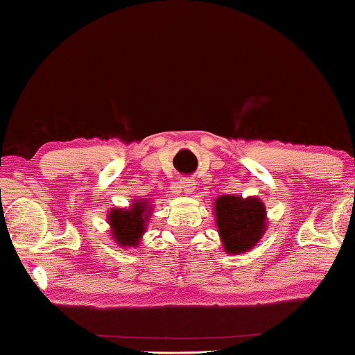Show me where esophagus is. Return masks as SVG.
I'll return each instance as SVG.
<instances>
[{
  "label": "esophagus",
  "mask_w": 355,
  "mask_h": 355,
  "mask_svg": "<svg viewBox=\"0 0 355 355\" xmlns=\"http://www.w3.org/2000/svg\"><path fill=\"white\" fill-rule=\"evenodd\" d=\"M181 184H182L184 192H193V189H196V182H192V181H184Z\"/></svg>",
  "instance_id": "34e87169"
}]
</instances>
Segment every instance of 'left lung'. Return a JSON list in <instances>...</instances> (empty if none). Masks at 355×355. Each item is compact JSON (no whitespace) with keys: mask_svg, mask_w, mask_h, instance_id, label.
I'll list each match as a JSON object with an SVG mask.
<instances>
[{"mask_svg":"<svg viewBox=\"0 0 355 355\" xmlns=\"http://www.w3.org/2000/svg\"><path fill=\"white\" fill-rule=\"evenodd\" d=\"M216 225L225 250L242 254L254 247L265 231V207L259 198L223 196L215 202Z\"/></svg>","mask_w":355,"mask_h":355,"instance_id":"1","label":"left lung"}]
</instances>
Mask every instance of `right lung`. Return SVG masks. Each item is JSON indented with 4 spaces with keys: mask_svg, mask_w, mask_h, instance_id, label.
<instances>
[{
    "mask_svg": "<svg viewBox=\"0 0 355 355\" xmlns=\"http://www.w3.org/2000/svg\"><path fill=\"white\" fill-rule=\"evenodd\" d=\"M147 202H135L129 210H119L114 208L110 213V225L113 231L114 241L119 245H135L145 232V223L148 221V207Z\"/></svg>",
    "mask_w": 355,
    "mask_h": 355,
    "instance_id": "right-lung-1",
    "label": "right lung"
}]
</instances>
